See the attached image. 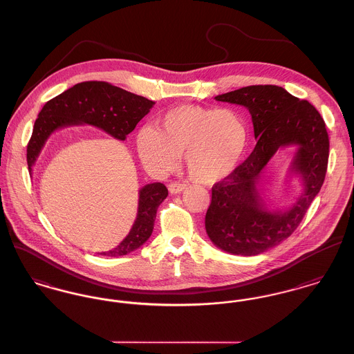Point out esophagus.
Listing matches in <instances>:
<instances>
[{
	"mask_svg": "<svg viewBox=\"0 0 354 354\" xmlns=\"http://www.w3.org/2000/svg\"><path fill=\"white\" fill-rule=\"evenodd\" d=\"M184 189H185V184H181V183H171V184L169 185V192H170L171 194L181 193Z\"/></svg>",
	"mask_w": 354,
	"mask_h": 354,
	"instance_id": "esophagus-1",
	"label": "esophagus"
}]
</instances>
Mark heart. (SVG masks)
<instances>
[{
  "label": "heart",
  "instance_id": "obj_1",
  "mask_svg": "<svg viewBox=\"0 0 354 354\" xmlns=\"http://www.w3.org/2000/svg\"><path fill=\"white\" fill-rule=\"evenodd\" d=\"M247 141V122L235 110L183 104L166 111L156 129H141L136 145L149 170L170 171L184 153L189 177L198 184L213 185L235 171Z\"/></svg>",
  "mask_w": 354,
  "mask_h": 354
}]
</instances>
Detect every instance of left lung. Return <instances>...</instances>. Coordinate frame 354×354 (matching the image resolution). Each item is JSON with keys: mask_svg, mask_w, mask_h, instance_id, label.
I'll use <instances>...</instances> for the list:
<instances>
[{"mask_svg": "<svg viewBox=\"0 0 354 354\" xmlns=\"http://www.w3.org/2000/svg\"><path fill=\"white\" fill-rule=\"evenodd\" d=\"M244 106L252 118L257 146L225 180L214 184L205 214V230L220 250L254 257L278 245L301 224L324 184L329 160V136L317 109L278 86H248L214 96ZM297 145L290 172L304 190L286 210H268L259 184L266 164L282 147Z\"/></svg>", "mask_w": 354, "mask_h": 354, "instance_id": "1", "label": "left lung"}]
</instances>
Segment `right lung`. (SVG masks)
Listing matches in <instances>:
<instances>
[{
	"label": "right lung",
	"mask_w": 354,
	"mask_h": 354,
	"mask_svg": "<svg viewBox=\"0 0 354 354\" xmlns=\"http://www.w3.org/2000/svg\"><path fill=\"white\" fill-rule=\"evenodd\" d=\"M154 104L153 100L106 82L75 84L63 94L48 100L39 113L26 147L29 173H32V166L36 164L41 149L53 131L68 126L90 124L115 140L124 141L126 136L136 129L137 123ZM166 196L167 189L161 183L147 184L140 189L138 212L129 235L114 250L100 252V255L123 257L146 243L153 232L157 209Z\"/></svg>",
	"instance_id": "1"
}]
</instances>
